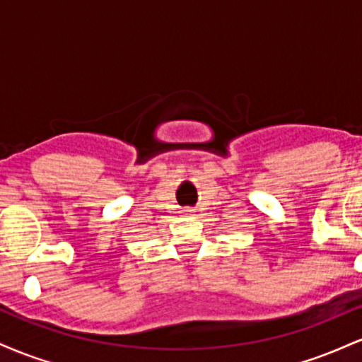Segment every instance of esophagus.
I'll use <instances>...</instances> for the list:
<instances>
[{
  "instance_id": "1",
  "label": "esophagus",
  "mask_w": 362,
  "mask_h": 362,
  "mask_svg": "<svg viewBox=\"0 0 362 362\" xmlns=\"http://www.w3.org/2000/svg\"><path fill=\"white\" fill-rule=\"evenodd\" d=\"M192 211H194V209H190V207H185L184 213H185V214H192Z\"/></svg>"
}]
</instances>
